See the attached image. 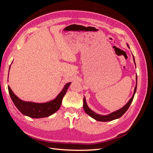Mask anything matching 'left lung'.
<instances>
[{"mask_svg":"<svg viewBox=\"0 0 153 153\" xmlns=\"http://www.w3.org/2000/svg\"><path fill=\"white\" fill-rule=\"evenodd\" d=\"M128 47L129 48V45L127 44ZM133 61L134 63L135 64V58H134V56L133 55ZM135 66H136V64H135ZM137 75L136 76V85L135 87V89H134V92H133V96L131 98V99L128 101V102L123 107H122L121 108H120L118 110L115 111L114 112H112L110 114L108 115H100L98 114H96V112H94V111H92V110H91L89 108V106H88L87 102H86V100L84 96V104H83V106H84V109L85 110V112L87 114H88L91 116L92 118L94 119L95 120L98 121H102V122H106V121H113L114 119H119L121 117L122 115H123V114L126 112L127 110L128 109V108L129 107V106H130L131 103H132L133 100L134 98V96H135V94L136 92L137 91Z\"/></svg>","mask_w":153,"mask_h":153,"instance_id":"1","label":"left lung"}]
</instances>
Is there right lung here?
<instances>
[{
  "mask_svg": "<svg viewBox=\"0 0 153 153\" xmlns=\"http://www.w3.org/2000/svg\"><path fill=\"white\" fill-rule=\"evenodd\" d=\"M71 84V82L67 83L54 100L42 103L25 101L20 100L14 94L10 86H8V91L13 102L22 114L31 118L38 119L48 117L57 112L61 107L63 97L66 94L68 87Z\"/></svg>",
  "mask_w": 153,
  "mask_h": 153,
  "instance_id": "obj_1",
  "label": "right lung"
}]
</instances>
